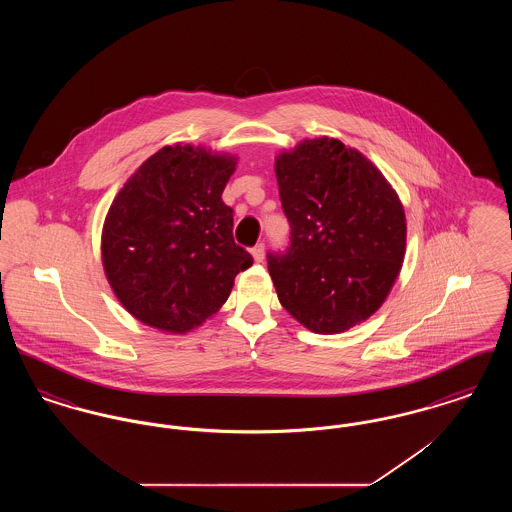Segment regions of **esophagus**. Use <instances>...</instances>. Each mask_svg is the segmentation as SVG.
Wrapping results in <instances>:
<instances>
[{"label": "esophagus", "instance_id": "esophagus-1", "mask_svg": "<svg viewBox=\"0 0 512 512\" xmlns=\"http://www.w3.org/2000/svg\"><path fill=\"white\" fill-rule=\"evenodd\" d=\"M251 255H253V259L257 261V263H261L263 259H265V244H257L253 249H251Z\"/></svg>", "mask_w": 512, "mask_h": 512}]
</instances>
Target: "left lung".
Masks as SVG:
<instances>
[{"mask_svg": "<svg viewBox=\"0 0 512 512\" xmlns=\"http://www.w3.org/2000/svg\"><path fill=\"white\" fill-rule=\"evenodd\" d=\"M290 247L268 253L282 307L317 334H340L376 313L405 257V211L384 174L336 138L276 157Z\"/></svg>", "mask_w": 512, "mask_h": 512, "instance_id": "obj_1", "label": "left lung"}]
</instances>
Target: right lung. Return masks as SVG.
<instances>
[{"mask_svg":"<svg viewBox=\"0 0 512 512\" xmlns=\"http://www.w3.org/2000/svg\"><path fill=\"white\" fill-rule=\"evenodd\" d=\"M234 171L230 155L176 144L128 178L105 217L101 259L132 317L184 334L217 313L236 274L253 265L222 201Z\"/></svg>","mask_w":512,"mask_h":512,"instance_id":"right-lung-1","label":"right lung"}]
</instances>
